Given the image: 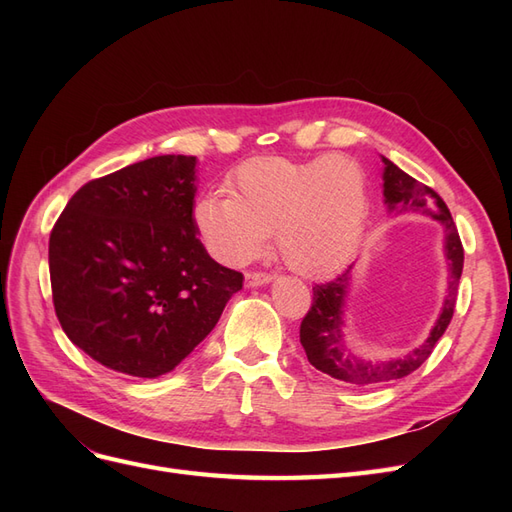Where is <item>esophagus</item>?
I'll return each mask as SVG.
<instances>
[{"instance_id":"1","label":"esophagus","mask_w":512,"mask_h":512,"mask_svg":"<svg viewBox=\"0 0 512 512\" xmlns=\"http://www.w3.org/2000/svg\"><path fill=\"white\" fill-rule=\"evenodd\" d=\"M273 280L271 273H265V271H250L245 273V284L247 286H265Z\"/></svg>"}]
</instances>
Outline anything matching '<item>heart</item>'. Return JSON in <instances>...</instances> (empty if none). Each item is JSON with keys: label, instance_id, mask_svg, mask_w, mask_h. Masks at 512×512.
Returning a JSON list of instances; mask_svg holds the SVG:
<instances>
[{"label": "heart", "instance_id": "obj_1", "mask_svg": "<svg viewBox=\"0 0 512 512\" xmlns=\"http://www.w3.org/2000/svg\"><path fill=\"white\" fill-rule=\"evenodd\" d=\"M230 193L207 192L194 205L200 237L226 265L260 256L275 232L292 271L331 275L354 256L369 218L367 170L346 153L252 158L230 175Z\"/></svg>", "mask_w": 512, "mask_h": 512}]
</instances>
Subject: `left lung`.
Here are the masks:
<instances>
[{
	"mask_svg": "<svg viewBox=\"0 0 512 512\" xmlns=\"http://www.w3.org/2000/svg\"><path fill=\"white\" fill-rule=\"evenodd\" d=\"M382 162L384 205L389 209V213H423L431 215L433 220L442 224L444 256L448 260V288L442 312L436 324H433L429 337L421 346L410 350L404 356H397V359L369 361L359 354H354L346 346L342 331L346 297L352 284V267H348L346 273L337 275L335 280L314 286V301L312 307H309V312L305 314L299 331L301 346L307 354V361L318 371L352 386H374L406 378L429 359L433 346L438 344V339L444 335L448 324H451L457 301V288L463 271V245L459 239L457 226L451 218V211L444 205V200L431 188H427V185L418 183L414 177L404 173V170L395 166L389 158L382 156Z\"/></svg>",
	"mask_w": 512,
	"mask_h": 512,
	"instance_id": "obj_1",
	"label": "left lung"
}]
</instances>
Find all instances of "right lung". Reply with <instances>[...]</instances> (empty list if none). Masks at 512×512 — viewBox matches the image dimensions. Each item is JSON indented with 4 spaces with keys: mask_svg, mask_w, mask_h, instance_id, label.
I'll return each instance as SVG.
<instances>
[{
    "mask_svg": "<svg viewBox=\"0 0 512 512\" xmlns=\"http://www.w3.org/2000/svg\"><path fill=\"white\" fill-rule=\"evenodd\" d=\"M194 196L196 158L156 156L85 183L55 222V314L70 342L104 367L168 374L243 288V275L196 237Z\"/></svg>",
    "mask_w": 512,
    "mask_h": 512,
    "instance_id": "obj_1",
    "label": "right lung"
}]
</instances>
